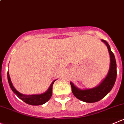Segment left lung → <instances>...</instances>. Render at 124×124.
I'll list each match as a JSON object with an SVG mask.
<instances>
[{
	"instance_id": "1",
	"label": "left lung",
	"mask_w": 124,
	"mask_h": 124,
	"mask_svg": "<svg viewBox=\"0 0 124 124\" xmlns=\"http://www.w3.org/2000/svg\"><path fill=\"white\" fill-rule=\"evenodd\" d=\"M102 41L107 46L110 55V66L108 74L104 80L97 86L88 89H80L75 86L74 83L70 82L73 94L78 99L87 103H94L101 101L111 90L116 80V59L108 42L103 39H102Z\"/></svg>"
}]
</instances>
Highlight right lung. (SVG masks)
Wrapping results in <instances>:
<instances>
[{
    "mask_svg": "<svg viewBox=\"0 0 124 124\" xmlns=\"http://www.w3.org/2000/svg\"><path fill=\"white\" fill-rule=\"evenodd\" d=\"M7 77H8V83H9L10 88H11L13 92L20 99L26 103L31 105H41L46 103L48 101H49L52 95L53 85H54V82L56 80H55L51 83L48 90L44 93H42V94H34V95H25V94H22L20 93L19 92L17 91L14 88L13 85L12 83H11V79H10L8 71L7 72Z\"/></svg>",
    "mask_w": 124,
    "mask_h": 124,
    "instance_id": "add662e5",
    "label": "right lung"
}]
</instances>
